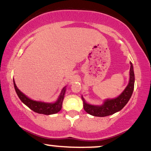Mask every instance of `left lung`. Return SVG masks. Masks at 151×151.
Masks as SVG:
<instances>
[{
	"label": "left lung",
	"instance_id": "obj_1",
	"mask_svg": "<svg viewBox=\"0 0 151 151\" xmlns=\"http://www.w3.org/2000/svg\"><path fill=\"white\" fill-rule=\"evenodd\" d=\"M130 78L129 84L118 97L113 99H107L104 101V104L101 106H93L87 104L85 99L82 97L83 101V107L85 111L89 114L97 117H105L108 115L114 114L122 109L124 106L129 101L133 93L134 87V73L132 64L130 62Z\"/></svg>",
	"mask_w": 151,
	"mask_h": 151
}]
</instances>
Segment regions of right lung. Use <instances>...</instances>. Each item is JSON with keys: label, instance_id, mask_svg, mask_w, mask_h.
Wrapping results in <instances>:
<instances>
[{"label": "right lung", "instance_id": "1", "mask_svg": "<svg viewBox=\"0 0 151 151\" xmlns=\"http://www.w3.org/2000/svg\"><path fill=\"white\" fill-rule=\"evenodd\" d=\"M13 83H14V89H15L17 94L18 95L19 98L20 99V100L34 112L40 113V114L51 115L55 114V113H57L59 111H60L61 107H62V102L63 100H64L65 92H66V87H64L63 90H61L60 95H59L58 99L55 103L48 104L36 101L30 99L17 87L14 81H13Z\"/></svg>", "mask_w": 151, "mask_h": 151}]
</instances>
